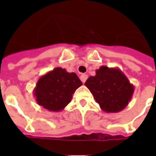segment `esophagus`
Segmentation results:
<instances>
[{
    "instance_id": "esophagus-1",
    "label": "esophagus",
    "mask_w": 156,
    "mask_h": 156,
    "mask_svg": "<svg viewBox=\"0 0 156 156\" xmlns=\"http://www.w3.org/2000/svg\"><path fill=\"white\" fill-rule=\"evenodd\" d=\"M87 78H88V75L87 74H82L80 76V79H81V81L83 83H85V81L87 80Z\"/></svg>"
}]
</instances>
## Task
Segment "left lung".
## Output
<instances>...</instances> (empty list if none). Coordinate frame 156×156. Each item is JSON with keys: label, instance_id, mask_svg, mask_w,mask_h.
Segmentation results:
<instances>
[{"label": "left lung", "instance_id": "left-lung-1", "mask_svg": "<svg viewBox=\"0 0 156 156\" xmlns=\"http://www.w3.org/2000/svg\"><path fill=\"white\" fill-rule=\"evenodd\" d=\"M85 86L94 95L103 111L118 113L122 111L131 100L134 85L119 68L101 66L95 76H90Z\"/></svg>", "mask_w": 156, "mask_h": 156}]
</instances>
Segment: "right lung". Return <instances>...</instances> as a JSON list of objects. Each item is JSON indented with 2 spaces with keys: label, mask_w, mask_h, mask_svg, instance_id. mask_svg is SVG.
<instances>
[{
  "label": "right lung",
  "mask_w": 156,
  "mask_h": 156,
  "mask_svg": "<svg viewBox=\"0 0 156 156\" xmlns=\"http://www.w3.org/2000/svg\"><path fill=\"white\" fill-rule=\"evenodd\" d=\"M83 84L75 73L55 68L41 76L33 90L36 101L48 111H62L71 102L76 89Z\"/></svg>",
  "instance_id": "obj_1"
}]
</instances>
